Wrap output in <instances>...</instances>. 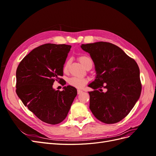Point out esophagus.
<instances>
[{"label": "esophagus", "mask_w": 156, "mask_h": 156, "mask_svg": "<svg viewBox=\"0 0 156 156\" xmlns=\"http://www.w3.org/2000/svg\"><path fill=\"white\" fill-rule=\"evenodd\" d=\"M83 92V91L81 90H80V89H78V90H77V94H82Z\"/></svg>", "instance_id": "obj_1"}]
</instances>
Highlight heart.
Returning <instances> with one entry per match:
<instances>
[{"label": "heart", "instance_id": "obj_1", "mask_svg": "<svg viewBox=\"0 0 156 156\" xmlns=\"http://www.w3.org/2000/svg\"><path fill=\"white\" fill-rule=\"evenodd\" d=\"M79 62L83 66L84 68H87L89 65L93 64L92 60L90 56L87 55H81L79 56L78 58ZM70 64V60H68L66 62L64 63V65L63 66V71L64 72H67L69 69ZM88 81L85 79H81L76 77H73L69 79L68 80V83L70 85L73 86L77 88H83L85 84L87 83Z\"/></svg>", "mask_w": 156, "mask_h": 156}]
</instances>
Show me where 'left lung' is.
Returning a JSON list of instances; mask_svg holds the SVG:
<instances>
[{
  "instance_id": "obj_1",
  "label": "left lung",
  "mask_w": 156,
  "mask_h": 156,
  "mask_svg": "<svg viewBox=\"0 0 156 156\" xmlns=\"http://www.w3.org/2000/svg\"><path fill=\"white\" fill-rule=\"evenodd\" d=\"M95 65L96 77L88 87L90 109L105 124L119 122L129 114L140 96V70L135 61L119 47L99 41L82 44ZM102 87L106 89L103 92Z\"/></svg>"
}]
</instances>
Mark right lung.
Segmentation results:
<instances>
[{"label":"right lung","instance_id":"obj_1","mask_svg":"<svg viewBox=\"0 0 156 156\" xmlns=\"http://www.w3.org/2000/svg\"><path fill=\"white\" fill-rule=\"evenodd\" d=\"M71 48L65 44L40 45L25 56L17 68L18 97L47 124L62 122L77 94V89L70 85L64 87L62 91L53 88L55 81H63L60 77L63 75V66Z\"/></svg>","mask_w":156,"mask_h":156}]
</instances>
